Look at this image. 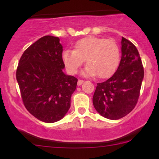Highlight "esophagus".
Instances as JSON below:
<instances>
[{
    "mask_svg": "<svg viewBox=\"0 0 159 159\" xmlns=\"http://www.w3.org/2000/svg\"><path fill=\"white\" fill-rule=\"evenodd\" d=\"M84 81L83 80H81V79H79V80H78V86L81 85L82 84L84 83Z\"/></svg>",
    "mask_w": 159,
    "mask_h": 159,
    "instance_id": "1",
    "label": "esophagus"
}]
</instances>
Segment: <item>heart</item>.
Instances as JSON below:
<instances>
[{
	"instance_id": "heart-1",
	"label": "heart",
	"mask_w": 159,
	"mask_h": 159,
	"mask_svg": "<svg viewBox=\"0 0 159 159\" xmlns=\"http://www.w3.org/2000/svg\"><path fill=\"white\" fill-rule=\"evenodd\" d=\"M62 59L70 74L77 73L85 59L87 66L83 72L84 75L107 78L117 69L120 48L112 39L87 36L76 42L74 50L64 51Z\"/></svg>"
}]
</instances>
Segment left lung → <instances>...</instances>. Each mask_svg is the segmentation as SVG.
<instances>
[{
	"instance_id": "obj_1",
	"label": "left lung",
	"mask_w": 159,
	"mask_h": 159,
	"mask_svg": "<svg viewBox=\"0 0 159 159\" xmlns=\"http://www.w3.org/2000/svg\"><path fill=\"white\" fill-rule=\"evenodd\" d=\"M122 57L117 70L107 81L98 83L93 103L97 112L110 120L126 116L139 98L144 71L138 49L122 37Z\"/></svg>"
}]
</instances>
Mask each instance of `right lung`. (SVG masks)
<instances>
[{
  "label": "right lung",
  "instance_id": "right-lung-1",
  "mask_svg": "<svg viewBox=\"0 0 159 159\" xmlns=\"http://www.w3.org/2000/svg\"><path fill=\"white\" fill-rule=\"evenodd\" d=\"M62 52L59 38L45 36L24 52L16 70L24 105L45 123L65 116L77 86V78L63 73Z\"/></svg>",
  "mask_w": 159,
  "mask_h": 159
}]
</instances>
